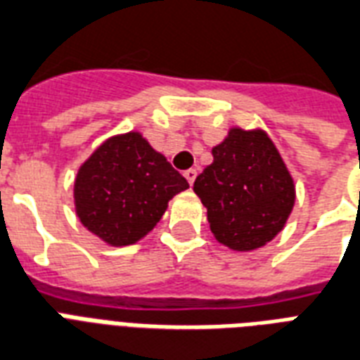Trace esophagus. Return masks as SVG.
Returning <instances> with one entry per match:
<instances>
[{
  "label": "esophagus",
  "mask_w": 360,
  "mask_h": 360,
  "mask_svg": "<svg viewBox=\"0 0 360 360\" xmlns=\"http://www.w3.org/2000/svg\"><path fill=\"white\" fill-rule=\"evenodd\" d=\"M184 176H186V180L190 182V186L193 182H195V178H197V170L195 169H188V170H184Z\"/></svg>",
  "instance_id": "esophagus-1"
}]
</instances>
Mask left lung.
Returning <instances> with one entry per match:
<instances>
[{
	"label": "left lung",
	"instance_id": "1",
	"mask_svg": "<svg viewBox=\"0 0 360 360\" xmlns=\"http://www.w3.org/2000/svg\"><path fill=\"white\" fill-rule=\"evenodd\" d=\"M212 158L193 184L210 231L233 250L264 247L285 228L296 199L279 151L264 131L231 129Z\"/></svg>",
	"mask_w": 360,
	"mask_h": 360
}]
</instances>
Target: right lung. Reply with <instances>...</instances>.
Returning a JSON list of instances; mask_svg holds the SVG:
<instances>
[{
	"label": "right lung",
	"mask_w": 360,
	"mask_h": 360,
	"mask_svg": "<svg viewBox=\"0 0 360 360\" xmlns=\"http://www.w3.org/2000/svg\"><path fill=\"white\" fill-rule=\"evenodd\" d=\"M188 180L140 132L106 140L81 165L74 186L81 224L113 247L148 235Z\"/></svg>",
	"instance_id": "obj_1"
}]
</instances>
